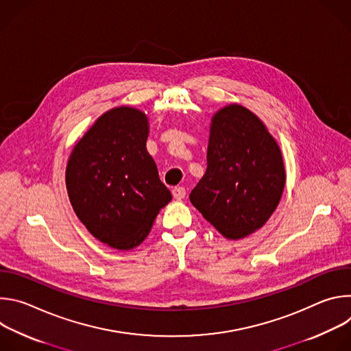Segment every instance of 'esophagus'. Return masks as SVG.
I'll return each instance as SVG.
<instances>
[{"label":"esophagus","mask_w":351,"mask_h":351,"mask_svg":"<svg viewBox=\"0 0 351 351\" xmlns=\"http://www.w3.org/2000/svg\"><path fill=\"white\" fill-rule=\"evenodd\" d=\"M172 195H173L175 199H182V198L186 195V189L182 187V186L173 187V189H172Z\"/></svg>","instance_id":"1"}]
</instances>
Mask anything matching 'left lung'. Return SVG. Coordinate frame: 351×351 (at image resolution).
<instances>
[{
	"label": "left lung",
	"mask_w": 351,
	"mask_h": 351,
	"mask_svg": "<svg viewBox=\"0 0 351 351\" xmlns=\"http://www.w3.org/2000/svg\"><path fill=\"white\" fill-rule=\"evenodd\" d=\"M286 183L280 148L264 122L240 104L217 111L210 125L207 171L191 204L226 239L261 229Z\"/></svg>",
	"instance_id": "obj_1"
}]
</instances>
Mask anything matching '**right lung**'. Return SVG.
Returning a JSON list of instances; mask_svg holds the SVG:
<instances>
[{
    "label": "right lung",
    "mask_w": 351,
    "mask_h": 351,
    "mask_svg": "<svg viewBox=\"0 0 351 351\" xmlns=\"http://www.w3.org/2000/svg\"><path fill=\"white\" fill-rule=\"evenodd\" d=\"M148 126L143 111L112 108L75 144L66 164L75 214L97 240L117 250L138 245L172 199L147 152Z\"/></svg>",
    "instance_id": "right-lung-1"
}]
</instances>
